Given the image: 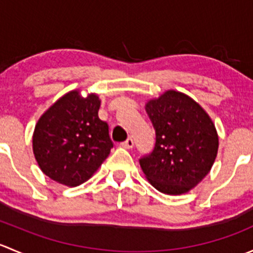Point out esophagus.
Returning <instances> with one entry per match:
<instances>
[{"mask_svg":"<svg viewBox=\"0 0 253 253\" xmlns=\"http://www.w3.org/2000/svg\"><path fill=\"white\" fill-rule=\"evenodd\" d=\"M133 145H134V141L132 138L126 139V141L122 143V147L127 148V149H131V148H133Z\"/></svg>","mask_w":253,"mask_h":253,"instance_id":"34e87169","label":"esophagus"}]
</instances>
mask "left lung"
Wrapping results in <instances>:
<instances>
[{"label": "left lung", "mask_w": 253, "mask_h": 253, "mask_svg": "<svg viewBox=\"0 0 253 253\" xmlns=\"http://www.w3.org/2000/svg\"><path fill=\"white\" fill-rule=\"evenodd\" d=\"M155 129L152 153L139 159L158 191L182 195L208 174L218 153V134L208 114L193 99L168 90L145 105Z\"/></svg>", "instance_id": "1"}]
</instances>
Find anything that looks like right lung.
I'll return each instance as SVG.
<instances>
[{
	"instance_id": "right-lung-1",
	"label": "right lung",
	"mask_w": 253,
	"mask_h": 253,
	"mask_svg": "<svg viewBox=\"0 0 253 253\" xmlns=\"http://www.w3.org/2000/svg\"><path fill=\"white\" fill-rule=\"evenodd\" d=\"M100 100L73 90L42 115L33 134L40 169L66 186L81 185L98 170L114 147L109 125L98 116Z\"/></svg>"
}]
</instances>
